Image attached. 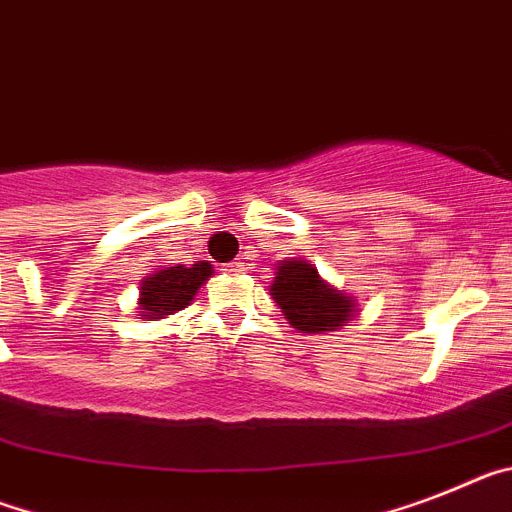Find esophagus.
<instances>
[{"instance_id":"obj_1","label":"esophagus","mask_w":512,"mask_h":512,"mask_svg":"<svg viewBox=\"0 0 512 512\" xmlns=\"http://www.w3.org/2000/svg\"><path fill=\"white\" fill-rule=\"evenodd\" d=\"M226 270H229V273H242V270H244V262H242V260L229 262V265H226Z\"/></svg>"}]
</instances>
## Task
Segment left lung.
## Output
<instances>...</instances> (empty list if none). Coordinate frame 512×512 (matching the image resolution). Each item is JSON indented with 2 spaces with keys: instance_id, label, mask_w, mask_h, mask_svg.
<instances>
[{
  "instance_id": "obj_1",
  "label": "left lung",
  "mask_w": 512,
  "mask_h": 512,
  "mask_svg": "<svg viewBox=\"0 0 512 512\" xmlns=\"http://www.w3.org/2000/svg\"><path fill=\"white\" fill-rule=\"evenodd\" d=\"M270 296L281 306L283 317L299 332H335L353 319L355 296L337 291L324 281L309 260H281L275 265Z\"/></svg>"
}]
</instances>
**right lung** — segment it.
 <instances>
[{
	"label": "right lung",
	"mask_w": 512,
	"mask_h": 512,
	"mask_svg": "<svg viewBox=\"0 0 512 512\" xmlns=\"http://www.w3.org/2000/svg\"><path fill=\"white\" fill-rule=\"evenodd\" d=\"M213 275V265L198 260L195 265H157L139 283V319L157 322L190 306L195 293Z\"/></svg>",
	"instance_id": "1"
}]
</instances>
